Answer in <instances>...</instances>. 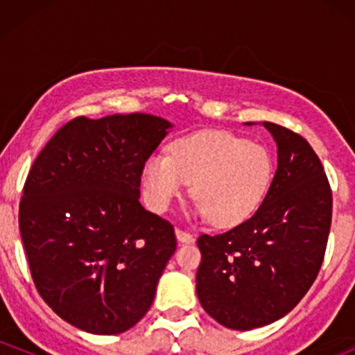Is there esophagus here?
<instances>
[{"instance_id":"esophagus-1","label":"esophagus","mask_w":355,"mask_h":355,"mask_svg":"<svg viewBox=\"0 0 355 355\" xmlns=\"http://www.w3.org/2000/svg\"><path fill=\"white\" fill-rule=\"evenodd\" d=\"M175 235H177V240L180 243H191L193 242V235L191 234H189V232H183V230H180V229H177L175 230Z\"/></svg>"}]
</instances>
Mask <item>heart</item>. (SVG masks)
I'll return each mask as SVG.
<instances>
[{
    "label": "heart",
    "mask_w": 355,
    "mask_h": 355,
    "mask_svg": "<svg viewBox=\"0 0 355 355\" xmlns=\"http://www.w3.org/2000/svg\"><path fill=\"white\" fill-rule=\"evenodd\" d=\"M274 173L266 146L229 132H200L175 141L172 155L153 153L144 165L145 198L164 214L191 187V215L222 229L237 227L259 210Z\"/></svg>",
    "instance_id": "1"
}]
</instances>
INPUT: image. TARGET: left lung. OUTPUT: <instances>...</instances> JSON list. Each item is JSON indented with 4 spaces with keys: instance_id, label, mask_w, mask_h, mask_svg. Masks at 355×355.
<instances>
[{
    "instance_id": "8db88e82",
    "label": "left lung",
    "mask_w": 355,
    "mask_h": 355,
    "mask_svg": "<svg viewBox=\"0 0 355 355\" xmlns=\"http://www.w3.org/2000/svg\"><path fill=\"white\" fill-rule=\"evenodd\" d=\"M262 125L277 144V172L262 205L235 229L197 240L198 300L234 331L272 324L302 300L331 230L332 191L319 157L297 133Z\"/></svg>"
}]
</instances>
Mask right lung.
I'll return each mask as SVG.
<instances>
[{
    "mask_svg": "<svg viewBox=\"0 0 355 355\" xmlns=\"http://www.w3.org/2000/svg\"><path fill=\"white\" fill-rule=\"evenodd\" d=\"M172 128L146 113L78 116L28 173L19 232L31 277L44 302L81 331L121 334L153 302L177 240L141 207L140 177Z\"/></svg>",
    "mask_w": 355,
    "mask_h": 355,
    "instance_id": "right-lung-1",
    "label": "right lung"
}]
</instances>
